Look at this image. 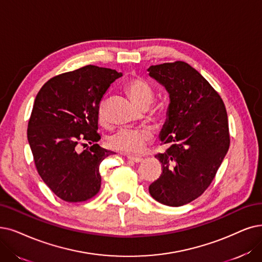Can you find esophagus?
I'll list each match as a JSON object with an SVG mask.
<instances>
[{"label": "esophagus", "instance_id": "obj_1", "mask_svg": "<svg viewBox=\"0 0 262 262\" xmlns=\"http://www.w3.org/2000/svg\"><path fill=\"white\" fill-rule=\"evenodd\" d=\"M127 158H128L130 161H132V162H135V163H140V162H142V161H143V159H142V158H140V157H133V156H128Z\"/></svg>", "mask_w": 262, "mask_h": 262}]
</instances>
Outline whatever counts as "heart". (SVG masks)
I'll use <instances>...</instances> for the list:
<instances>
[{"instance_id":"obj_1","label":"heart","mask_w":262,"mask_h":262,"mask_svg":"<svg viewBox=\"0 0 262 262\" xmlns=\"http://www.w3.org/2000/svg\"><path fill=\"white\" fill-rule=\"evenodd\" d=\"M125 91L139 107L148 108L154 101V90L149 83L142 78H132L124 86ZM99 121L105 123L103 106L99 110ZM151 139V132L147 129H121L113 134L110 146L125 154H140Z\"/></svg>"}]
</instances>
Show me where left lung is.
<instances>
[{
  "instance_id": "1",
  "label": "left lung",
  "mask_w": 262,
  "mask_h": 262,
  "mask_svg": "<svg viewBox=\"0 0 262 262\" xmlns=\"http://www.w3.org/2000/svg\"><path fill=\"white\" fill-rule=\"evenodd\" d=\"M147 71L170 98L159 135L167 149L156 156L162 173L149 193L164 205L182 206L206 190L225 158L230 145L227 111L210 82L186 62Z\"/></svg>"
}]
</instances>
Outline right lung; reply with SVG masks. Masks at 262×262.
I'll use <instances>...</instances> for the list:
<instances>
[{
  "label": "right lung",
  "mask_w": 262,
  "mask_h": 262,
  "mask_svg": "<svg viewBox=\"0 0 262 262\" xmlns=\"http://www.w3.org/2000/svg\"><path fill=\"white\" fill-rule=\"evenodd\" d=\"M122 76L115 70L87 66L49 79L40 88L28 124V141L36 170L57 196L82 202L101 188L100 163L113 154L98 142L99 105L112 83Z\"/></svg>",
  "instance_id": "add662e5"
}]
</instances>
